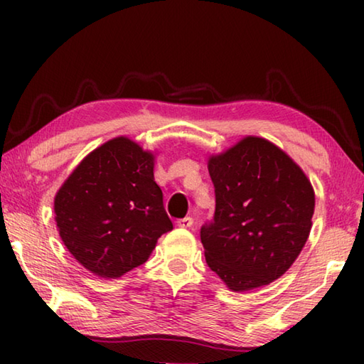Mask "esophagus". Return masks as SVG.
Masks as SVG:
<instances>
[{"instance_id":"obj_1","label":"esophagus","mask_w":364,"mask_h":364,"mask_svg":"<svg viewBox=\"0 0 364 364\" xmlns=\"http://www.w3.org/2000/svg\"><path fill=\"white\" fill-rule=\"evenodd\" d=\"M176 225H178V228H191V226L194 225V220L191 218V217H186V218L178 220V221H176Z\"/></svg>"}]
</instances>
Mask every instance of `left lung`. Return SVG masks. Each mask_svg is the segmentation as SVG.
<instances>
[{
	"label": "left lung",
	"instance_id": "1",
	"mask_svg": "<svg viewBox=\"0 0 364 364\" xmlns=\"http://www.w3.org/2000/svg\"><path fill=\"white\" fill-rule=\"evenodd\" d=\"M207 165L217 197L213 221L200 230L207 264L232 292L268 286L292 267L310 236V180L260 136H244Z\"/></svg>",
	"mask_w": 364,
	"mask_h": 364
}]
</instances>
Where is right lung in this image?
<instances>
[{
	"instance_id": "obj_1",
	"label": "right lung",
	"mask_w": 364,
	"mask_h": 364,
	"mask_svg": "<svg viewBox=\"0 0 364 364\" xmlns=\"http://www.w3.org/2000/svg\"><path fill=\"white\" fill-rule=\"evenodd\" d=\"M156 154L128 136L91 151L54 197V220L72 257L102 279H117L151 257L173 230L154 181Z\"/></svg>"
}]
</instances>
